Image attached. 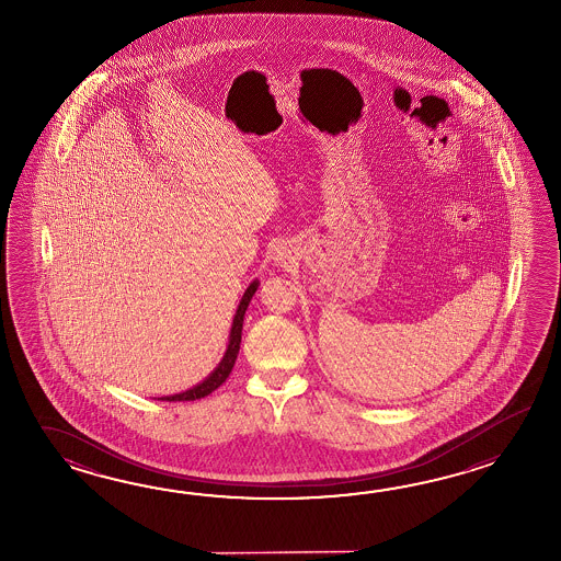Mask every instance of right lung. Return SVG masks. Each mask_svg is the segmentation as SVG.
Masks as SVG:
<instances>
[{
  "label": "right lung",
  "instance_id": "1",
  "mask_svg": "<svg viewBox=\"0 0 561 561\" xmlns=\"http://www.w3.org/2000/svg\"><path fill=\"white\" fill-rule=\"evenodd\" d=\"M256 288H259V280H254V283L247 288L244 297L240 300L239 309H237V314H234V321H232V329H230V341H228L227 353H225V357L220 360V365L210 373V377H206L201 385L192 387V389L184 391V393L162 397V401H196V399H203L206 394L213 393L222 382L227 381L230 370L234 367L237 355H239L240 334H242L244 312H247V307H249V302H251L252 295L256 293Z\"/></svg>",
  "mask_w": 561,
  "mask_h": 561
}]
</instances>
